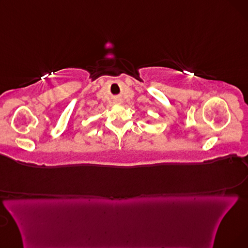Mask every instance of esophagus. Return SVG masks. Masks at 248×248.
<instances>
[{
	"instance_id": "34e87169",
	"label": "esophagus",
	"mask_w": 248,
	"mask_h": 248,
	"mask_svg": "<svg viewBox=\"0 0 248 248\" xmlns=\"http://www.w3.org/2000/svg\"><path fill=\"white\" fill-rule=\"evenodd\" d=\"M113 103H114V104H122L123 101H122V99H120V98H116V99H114Z\"/></svg>"
}]
</instances>
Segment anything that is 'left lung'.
I'll list each match as a JSON object with an SVG mask.
<instances>
[{"label": "left lung", "mask_w": 248, "mask_h": 248, "mask_svg": "<svg viewBox=\"0 0 248 248\" xmlns=\"http://www.w3.org/2000/svg\"><path fill=\"white\" fill-rule=\"evenodd\" d=\"M147 123H149V121H148V122H147Z\"/></svg>", "instance_id": "left-lung-1"}]
</instances>
